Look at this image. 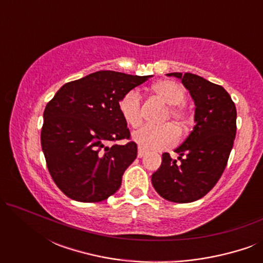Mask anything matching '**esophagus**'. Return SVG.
<instances>
[{"mask_svg":"<svg viewBox=\"0 0 263 263\" xmlns=\"http://www.w3.org/2000/svg\"><path fill=\"white\" fill-rule=\"evenodd\" d=\"M147 152H148V151H147L146 148H143V147H139V151H138V157H139V158H142L143 156H146Z\"/></svg>","mask_w":263,"mask_h":263,"instance_id":"34e87169","label":"esophagus"}]
</instances>
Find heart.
Wrapping results in <instances>:
<instances>
[{
    "instance_id": "obj_1",
    "label": "heart",
    "mask_w": 263,
    "mask_h": 263,
    "mask_svg": "<svg viewBox=\"0 0 263 263\" xmlns=\"http://www.w3.org/2000/svg\"><path fill=\"white\" fill-rule=\"evenodd\" d=\"M152 91L160 100L168 104L164 120L172 118L179 127L186 129L192 123V115L185 106V92L176 81L161 80L152 86ZM141 95L136 88L129 89L118 100V111L125 123L133 128L142 122ZM133 139L140 147L147 149H164L176 145L179 140V130L174 123L161 125H145L133 134Z\"/></svg>"
}]
</instances>
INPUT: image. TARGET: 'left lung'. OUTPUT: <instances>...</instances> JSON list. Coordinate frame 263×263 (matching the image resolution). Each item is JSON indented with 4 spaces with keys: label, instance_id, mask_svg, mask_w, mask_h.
<instances>
[{
    "label": "left lung",
    "instance_id": "8db88e82",
    "mask_svg": "<svg viewBox=\"0 0 263 263\" xmlns=\"http://www.w3.org/2000/svg\"><path fill=\"white\" fill-rule=\"evenodd\" d=\"M182 80L195 102V125L185 141L168 153L152 175L157 193L171 202L186 203L203 197L224 172L236 136L237 111L231 97L220 85L199 75L170 73Z\"/></svg>",
    "mask_w": 263,
    "mask_h": 263
}]
</instances>
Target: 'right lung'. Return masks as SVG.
I'll return each instance as SVG.
<instances>
[{"label": "right lung", "instance_id": "obj_1", "mask_svg": "<svg viewBox=\"0 0 263 263\" xmlns=\"http://www.w3.org/2000/svg\"><path fill=\"white\" fill-rule=\"evenodd\" d=\"M148 78L99 70L64 84L46 104L42 148L50 175L64 195L99 202L120 189L138 146L130 141L118 100ZM124 138L125 145L114 143Z\"/></svg>", "mask_w": 263, "mask_h": 263}]
</instances>
